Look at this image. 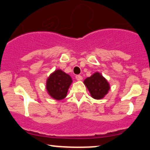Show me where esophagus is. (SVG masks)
Instances as JSON below:
<instances>
[{"label": "esophagus", "instance_id": "34e87169", "mask_svg": "<svg viewBox=\"0 0 150 150\" xmlns=\"http://www.w3.org/2000/svg\"><path fill=\"white\" fill-rule=\"evenodd\" d=\"M76 79L77 81H81L83 79V77L81 75H76Z\"/></svg>", "mask_w": 150, "mask_h": 150}]
</instances>
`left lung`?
Instances as JSON below:
<instances>
[{
  "instance_id": "left-lung-1",
  "label": "left lung",
  "mask_w": 150,
  "mask_h": 150,
  "mask_svg": "<svg viewBox=\"0 0 150 150\" xmlns=\"http://www.w3.org/2000/svg\"><path fill=\"white\" fill-rule=\"evenodd\" d=\"M83 83L91 93V97L96 100L103 98L110 89L108 81L99 72H96L91 76L86 78Z\"/></svg>"
}]
</instances>
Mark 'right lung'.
Listing matches in <instances>:
<instances>
[{
	"label": "right lung",
	"mask_w": 150,
	"mask_h": 150,
	"mask_svg": "<svg viewBox=\"0 0 150 150\" xmlns=\"http://www.w3.org/2000/svg\"><path fill=\"white\" fill-rule=\"evenodd\" d=\"M71 83L72 79L69 75L61 69H57L47 79V91L53 99L61 100L66 98Z\"/></svg>",
	"instance_id": "1"
}]
</instances>
